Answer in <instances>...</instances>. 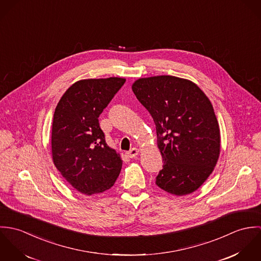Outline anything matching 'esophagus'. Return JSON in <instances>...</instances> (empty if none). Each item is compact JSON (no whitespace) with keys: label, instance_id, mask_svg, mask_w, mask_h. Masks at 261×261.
Wrapping results in <instances>:
<instances>
[{"label":"esophagus","instance_id":"34e87169","mask_svg":"<svg viewBox=\"0 0 261 261\" xmlns=\"http://www.w3.org/2000/svg\"><path fill=\"white\" fill-rule=\"evenodd\" d=\"M139 152H140L139 149L133 148V149H129V150L126 152V155H127L128 158H136V156L139 154Z\"/></svg>","mask_w":261,"mask_h":261}]
</instances>
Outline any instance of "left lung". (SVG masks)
Here are the masks:
<instances>
[{
    "instance_id": "1",
    "label": "left lung",
    "mask_w": 261,
    "mask_h": 261,
    "mask_svg": "<svg viewBox=\"0 0 261 261\" xmlns=\"http://www.w3.org/2000/svg\"><path fill=\"white\" fill-rule=\"evenodd\" d=\"M132 88L155 124L164 161L155 184L176 196L195 192L220 154V128L211 101L193 81L171 75L139 78Z\"/></svg>"
}]
</instances>
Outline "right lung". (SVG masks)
<instances>
[{
	"label": "right lung",
	"instance_id": "obj_1",
	"mask_svg": "<svg viewBox=\"0 0 261 261\" xmlns=\"http://www.w3.org/2000/svg\"><path fill=\"white\" fill-rule=\"evenodd\" d=\"M125 82L121 77L81 79L60 98L53 115L52 160L62 177L84 195L111 189L122 166L108 146L98 116Z\"/></svg>",
	"mask_w": 261,
	"mask_h": 261
}]
</instances>
